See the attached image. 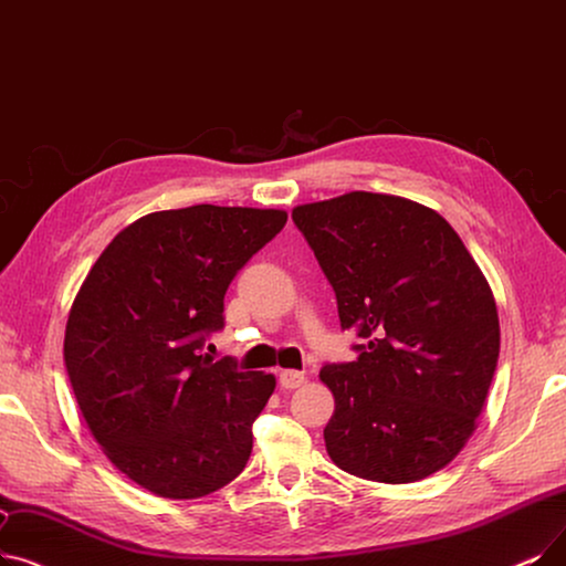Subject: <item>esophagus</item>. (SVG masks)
Returning <instances> with one entry per match:
<instances>
[{
	"label": "esophagus",
	"instance_id": "esophagus-1",
	"mask_svg": "<svg viewBox=\"0 0 566 566\" xmlns=\"http://www.w3.org/2000/svg\"><path fill=\"white\" fill-rule=\"evenodd\" d=\"M303 384H305V375L298 373V370H282L280 373V386L284 390H293V388H298Z\"/></svg>",
	"mask_w": 566,
	"mask_h": 566
}]
</instances>
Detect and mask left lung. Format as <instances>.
Listing matches in <instances>:
<instances>
[{"label": "left lung", "mask_w": 566, "mask_h": 566, "mask_svg": "<svg viewBox=\"0 0 566 566\" xmlns=\"http://www.w3.org/2000/svg\"><path fill=\"white\" fill-rule=\"evenodd\" d=\"M358 358L324 365V428L339 470L411 483L447 467L476 430L500 356V318L481 268L434 210L352 191L293 208Z\"/></svg>", "instance_id": "1"}]
</instances>
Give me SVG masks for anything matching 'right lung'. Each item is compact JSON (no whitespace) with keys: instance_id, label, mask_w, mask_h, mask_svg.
I'll return each instance as SVG.
<instances>
[{"instance_id":"1","label":"right lung","mask_w":566,"mask_h":566,"mask_svg":"<svg viewBox=\"0 0 566 566\" xmlns=\"http://www.w3.org/2000/svg\"><path fill=\"white\" fill-rule=\"evenodd\" d=\"M286 224L284 210L191 206L119 231L71 305L64 363L106 458L166 500L231 483L275 377L203 352L224 328L238 270Z\"/></svg>"}]
</instances>
